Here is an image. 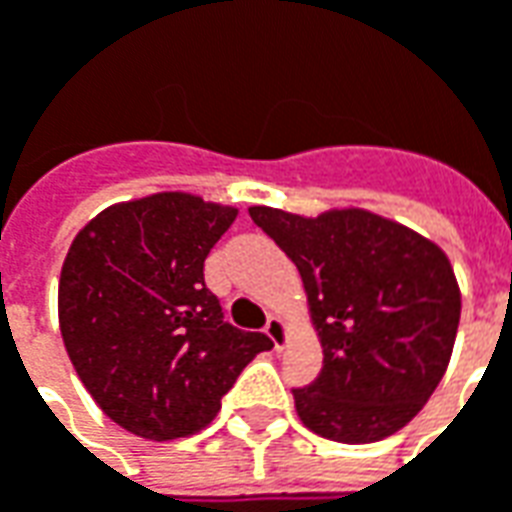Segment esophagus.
Returning a JSON list of instances; mask_svg holds the SVG:
<instances>
[{
    "mask_svg": "<svg viewBox=\"0 0 512 512\" xmlns=\"http://www.w3.org/2000/svg\"><path fill=\"white\" fill-rule=\"evenodd\" d=\"M266 334L271 337V343H274V348H277V351H282V348H285L290 340L288 323L282 321V318H277V315H271V318H268Z\"/></svg>",
    "mask_w": 512,
    "mask_h": 512,
    "instance_id": "esophagus-1",
    "label": "esophagus"
}]
</instances>
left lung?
I'll list each match as a JSON object with an SVG mask.
<instances>
[{
	"mask_svg": "<svg viewBox=\"0 0 512 512\" xmlns=\"http://www.w3.org/2000/svg\"><path fill=\"white\" fill-rule=\"evenodd\" d=\"M296 263L323 348L321 376L293 389L323 439L370 444L406 428L450 365L461 290L439 246L362 208L321 216L252 205Z\"/></svg>",
	"mask_w": 512,
	"mask_h": 512,
	"instance_id": "8db88e82",
	"label": "left lung"
}]
</instances>
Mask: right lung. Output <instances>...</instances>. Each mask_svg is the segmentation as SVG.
Here are the masks:
<instances>
[{
	"label": "right lung",
	"instance_id": "1",
	"mask_svg": "<svg viewBox=\"0 0 512 512\" xmlns=\"http://www.w3.org/2000/svg\"><path fill=\"white\" fill-rule=\"evenodd\" d=\"M238 208L186 191L117 202L73 238L60 274V332L106 417L150 441L211 425L271 340L224 321L205 257Z\"/></svg>",
	"mask_w": 512,
	"mask_h": 512
}]
</instances>
